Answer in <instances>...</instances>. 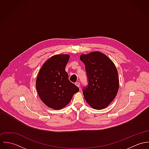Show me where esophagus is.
<instances>
[{"label": "esophagus", "mask_w": 149, "mask_h": 149, "mask_svg": "<svg viewBox=\"0 0 149 149\" xmlns=\"http://www.w3.org/2000/svg\"><path fill=\"white\" fill-rule=\"evenodd\" d=\"M75 85H76L78 87H80V83L79 82H76L75 83Z\"/></svg>", "instance_id": "34e87169"}]
</instances>
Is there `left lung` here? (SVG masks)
I'll return each mask as SVG.
<instances>
[{"instance_id": "8db88e82", "label": "left lung", "mask_w": 149, "mask_h": 149, "mask_svg": "<svg viewBox=\"0 0 149 149\" xmlns=\"http://www.w3.org/2000/svg\"><path fill=\"white\" fill-rule=\"evenodd\" d=\"M80 59L84 64L88 85L83 88L86 102L92 108H106L116 97L119 89L116 68L106 55L100 52L81 54Z\"/></svg>"}]
</instances>
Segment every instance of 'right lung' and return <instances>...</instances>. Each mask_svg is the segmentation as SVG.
<instances>
[{
  "instance_id": "1",
  "label": "right lung",
  "mask_w": 149,
  "mask_h": 149,
  "mask_svg": "<svg viewBox=\"0 0 149 149\" xmlns=\"http://www.w3.org/2000/svg\"><path fill=\"white\" fill-rule=\"evenodd\" d=\"M68 54L51 57L40 69L36 80V88L40 98L47 107L61 109L70 102L79 88L68 79L65 66L69 60Z\"/></svg>"
}]
</instances>
